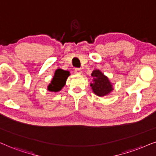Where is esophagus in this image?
<instances>
[{
    "instance_id": "1",
    "label": "esophagus",
    "mask_w": 156,
    "mask_h": 156,
    "mask_svg": "<svg viewBox=\"0 0 156 156\" xmlns=\"http://www.w3.org/2000/svg\"><path fill=\"white\" fill-rule=\"evenodd\" d=\"M74 71H75V73H77V74H80V73H82V70L80 69V68H75Z\"/></svg>"
}]
</instances>
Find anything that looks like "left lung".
Returning <instances> with one entry per match:
<instances>
[{"instance_id": "1", "label": "left lung", "mask_w": 156, "mask_h": 156, "mask_svg": "<svg viewBox=\"0 0 156 156\" xmlns=\"http://www.w3.org/2000/svg\"><path fill=\"white\" fill-rule=\"evenodd\" d=\"M93 83H90L93 91L98 96H104L113 90L112 85L108 78L104 76L99 70H93L92 74Z\"/></svg>"}]
</instances>
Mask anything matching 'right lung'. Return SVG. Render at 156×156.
I'll use <instances>...</instances> for the list:
<instances>
[{
	"label": "right lung",
	"instance_id": "1",
	"mask_svg": "<svg viewBox=\"0 0 156 156\" xmlns=\"http://www.w3.org/2000/svg\"><path fill=\"white\" fill-rule=\"evenodd\" d=\"M70 73L67 70L58 69L55 70L53 80L48 87V90L53 92H58L61 90L62 88L65 86L66 81Z\"/></svg>",
	"mask_w": 156,
	"mask_h": 156
}]
</instances>
